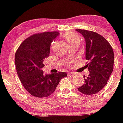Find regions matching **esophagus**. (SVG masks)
I'll return each instance as SVG.
<instances>
[{"label": "esophagus", "instance_id": "34e87169", "mask_svg": "<svg viewBox=\"0 0 123 123\" xmlns=\"http://www.w3.org/2000/svg\"><path fill=\"white\" fill-rule=\"evenodd\" d=\"M75 75V73H73V72H70V73H68V75H71V76H74V75Z\"/></svg>", "mask_w": 123, "mask_h": 123}]
</instances>
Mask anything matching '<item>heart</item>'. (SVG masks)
Masks as SVG:
<instances>
[{
	"instance_id": "heart-1",
	"label": "heart",
	"mask_w": 123,
	"mask_h": 123,
	"mask_svg": "<svg viewBox=\"0 0 123 123\" xmlns=\"http://www.w3.org/2000/svg\"><path fill=\"white\" fill-rule=\"evenodd\" d=\"M65 37L67 40V42H68L69 44L77 40H80V37H79V36L75 33H73V32H67V33H65Z\"/></svg>"
}]
</instances>
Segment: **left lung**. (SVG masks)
Returning a JSON list of instances; mask_svg holds the SVG:
<instances>
[{
    "instance_id": "8db88e82",
    "label": "left lung",
    "mask_w": 123,
    "mask_h": 123,
    "mask_svg": "<svg viewBox=\"0 0 123 123\" xmlns=\"http://www.w3.org/2000/svg\"><path fill=\"white\" fill-rule=\"evenodd\" d=\"M86 41V65L89 71L88 77L83 75L85 83L78 90L85 95L99 92L106 85L112 73L114 62L113 49L109 42L97 33L76 29Z\"/></svg>"
}]
</instances>
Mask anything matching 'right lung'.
Segmentation results:
<instances>
[{"label": "right lung", "mask_w": 123, "mask_h": 123, "mask_svg": "<svg viewBox=\"0 0 123 123\" xmlns=\"http://www.w3.org/2000/svg\"><path fill=\"white\" fill-rule=\"evenodd\" d=\"M59 34L58 31L44 32L26 38L17 49L15 56L16 69L24 87L33 96L48 97L52 94L65 72L44 75L42 68L43 61L50 54L53 40Z\"/></svg>", "instance_id": "obj_1"}]
</instances>
